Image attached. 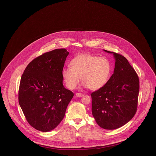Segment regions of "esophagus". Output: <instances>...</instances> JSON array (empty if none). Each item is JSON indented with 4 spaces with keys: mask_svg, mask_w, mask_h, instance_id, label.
<instances>
[{
    "mask_svg": "<svg viewBox=\"0 0 156 156\" xmlns=\"http://www.w3.org/2000/svg\"><path fill=\"white\" fill-rule=\"evenodd\" d=\"M76 96L77 97L80 98V97H83V96H84V94H81V93H76Z\"/></svg>",
    "mask_w": 156,
    "mask_h": 156,
    "instance_id": "34e87169",
    "label": "esophagus"
}]
</instances>
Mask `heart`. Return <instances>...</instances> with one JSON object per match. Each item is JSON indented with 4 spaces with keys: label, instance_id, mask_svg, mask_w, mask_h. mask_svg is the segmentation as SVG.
Here are the masks:
<instances>
[{
    "label": "heart",
    "instance_id": "obj_1",
    "mask_svg": "<svg viewBox=\"0 0 156 156\" xmlns=\"http://www.w3.org/2000/svg\"><path fill=\"white\" fill-rule=\"evenodd\" d=\"M70 65L72 67H64L62 72L64 82L69 89H75L81 77L84 87L99 90L107 84L112 70L108 58L87 54L76 56Z\"/></svg>",
    "mask_w": 156,
    "mask_h": 156
}]
</instances>
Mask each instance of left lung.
I'll list each match as a JSON object with an SVG mask.
<instances>
[{"label": "left lung", "instance_id": "left-lung-1", "mask_svg": "<svg viewBox=\"0 0 156 156\" xmlns=\"http://www.w3.org/2000/svg\"><path fill=\"white\" fill-rule=\"evenodd\" d=\"M104 51L113 54L115 69L107 84L91 94L92 112L99 126L115 129L128 122L136 113L139 80L125 57Z\"/></svg>", "mask_w": 156, "mask_h": 156}]
</instances>
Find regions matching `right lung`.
<instances>
[{
    "mask_svg": "<svg viewBox=\"0 0 156 156\" xmlns=\"http://www.w3.org/2000/svg\"><path fill=\"white\" fill-rule=\"evenodd\" d=\"M69 52L57 49L28 64L21 77L19 102L27 121L35 129L49 131L64 117L73 93L62 84V69Z\"/></svg>",
    "mask_w": 156,
    "mask_h": 156,
    "instance_id": "add662e5",
    "label": "right lung"
}]
</instances>
